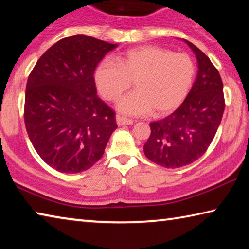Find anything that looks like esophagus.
Returning a JSON list of instances; mask_svg holds the SVG:
<instances>
[{"mask_svg": "<svg viewBox=\"0 0 249 249\" xmlns=\"http://www.w3.org/2000/svg\"><path fill=\"white\" fill-rule=\"evenodd\" d=\"M116 123L117 125L120 126H123V125H130L134 123L133 120H129V119H126L124 116H121V115H117L116 116Z\"/></svg>", "mask_w": 249, "mask_h": 249, "instance_id": "esophagus-1", "label": "esophagus"}]
</instances>
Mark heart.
<instances>
[{
    "mask_svg": "<svg viewBox=\"0 0 249 249\" xmlns=\"http://www.w3.org/2000/svg\"><path fill=\"white\" fill-rule=\"evenodd\" d=\"M195 77L196 65L189 54L151 45L129 49L119 54L115 62L105 59L94 71L96 89L112 102L134 81L136 91L122 98L117 107L135 116L174 111L191 91Z\"/></svg>",
    "mask_w": 249,
    "mask_h": 249,
    "instance_id": "b5f03b06",
    "label": "heart"
}]
</instances>
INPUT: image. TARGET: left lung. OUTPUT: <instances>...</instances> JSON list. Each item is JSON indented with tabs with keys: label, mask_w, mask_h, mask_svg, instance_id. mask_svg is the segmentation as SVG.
Returning <instances> with one entry per match:
<instances>
[{
	"label": "left lung",
	"mask_w": 249,
	"mask_h": 249,
	"mask_svg": "<svg viewBox=\"0 0 249 249\" xmlns=\"http://www.w3.org/2000/svg\"><path fill=\"white\" fill-rule=\"evenodd\" d=\"M197 59V75L191 91L174 113L151 122L144 153L150 161L165 168L192 163L208 150L225 108L218 70L204 53L188 40Z\"/></svg>",
	"instance_id": "obj_1"
}]
</instances>
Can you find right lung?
<instances>
[{
	"mask_svg": "<svg viewBox=\"0 0 249 249\" xmlns=\"http://www.w3.org/2000/svg\"><path fill=\"white\" fill-rule=\"evenodd\" d=\"M117 45L73 35L53 45L28 75L24 121L40 158L65 174L86 171L117 128L115 113L98 95L94 70Z\"/></svg>",
	"mask_w": 249,
	"mask_h": 249,
	"instance_id": "add662e5",
	"label": "right lung"
}]
</instances>
